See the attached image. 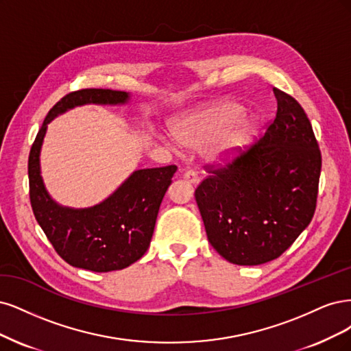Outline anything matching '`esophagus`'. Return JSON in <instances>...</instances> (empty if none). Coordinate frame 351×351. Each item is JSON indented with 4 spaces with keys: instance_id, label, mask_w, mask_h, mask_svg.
I'll return each instance as SVG.
<instances>
[{
    "instance_id": "obj_1",
    "label": "esophagus",
    "mask_w": 351,
    "mask_h": 351,
    "mask_svg": "<svg viewBox=\"0 0 351 351\" xmlns=\"http://www.w3.org/2000/svg\"><path fill=\"white\" fill-rule=\"evenodd\" d=\"M184 179L186 180L188 184H191L192 186H197V185H198V182H199L198 176H197L194 172H191V171H188V172H185V173H184Z\"/></svg>"
}]
</instances>
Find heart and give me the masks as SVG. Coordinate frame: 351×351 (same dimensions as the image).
I'll return each instance as SVG.
<instances>
[{"mask_svg":"<svg viewBox=\"0 0 351 351\" xmlns=\"http://www.w3.org/2000/svg\"><path fill=\"white\" fill-rule=\"evenodd\" d=\"M243 106L233 100H220L179 118L173 125L175 138L167 144H178L188 150L204 149L207 162L226 166L237 159L258 132V121L242 115Z\"/></svg>","mask_w":351,"mask_h":351,"instance_id":"heart-1","label":"heart"}]
</instances>
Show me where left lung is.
<instances>
[{"instance_id": "obj_1", "label": "left lung", "mask_w": 351, "mask_h": 351, "mask_svg": "<svg viewBox=\"0 0 351 351\" xmlns=\"http://www.w3.org/2000/svg\"><path fill=\"white\" fill-rule=\"evenodd\" d=\"M277 115L264 137L195 189L208 242L236 265L278 258L316 207L321 152L298 100L273 88Z\"/></svg>"}]
</instances>
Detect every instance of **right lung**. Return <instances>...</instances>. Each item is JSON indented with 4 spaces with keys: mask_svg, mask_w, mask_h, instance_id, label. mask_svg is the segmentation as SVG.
<instances>
[{
    "mask_svg": "<svg viewBox=\"0 0 351 351\" xmlns=\"http://www.w3.org/2000/svg\"><path fill=\"white\" fill-rule=\"evenodd\" d=\"M130 99V93L109 88H83L64 96L48 112L29 154L30 202L39 226L65 263L95 273L127 268L149 250L157 213L178 167L138 169L99 204L74 208L49 195L40 172V150L48 123L66 110L127 105Z\"/></svg>",
    "mask_w": 351,
    "mask_h": 351,
    "instance_id": "obj_1",
    "label": "right lung"
}]
</instances>
